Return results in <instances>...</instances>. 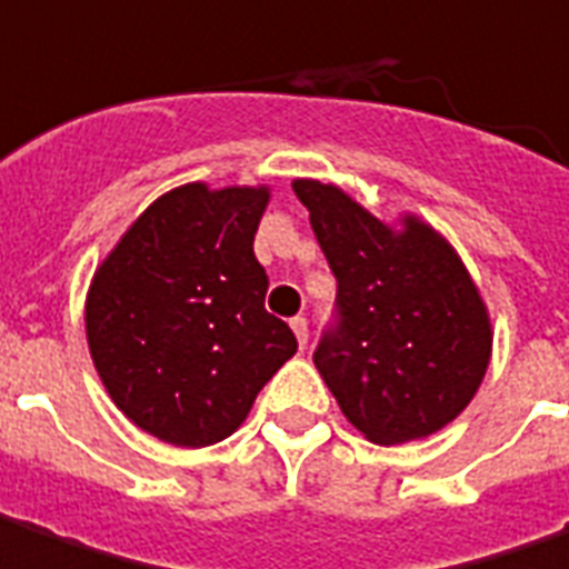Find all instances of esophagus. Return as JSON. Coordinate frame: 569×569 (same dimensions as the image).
I'll use <instances>...</instances> for the list:
<instances>
[{
    "instance_id": "esophagus-1",
    "label": "esophagus",
    "mask_w": 569,
    "mask_h": 569,
    "mask_svg": "<svg viewBox=\"0 0 569 569\" xmlns=\"http://www.w3.org/2000/svg\"><path fill=\"white\" fill-rule=\"evenodd\" d=\"M291 328H293V335H297V343L300 347H307V340H309V325L303 316H297V319H291Z\"/></svg>"
}]
</instances>
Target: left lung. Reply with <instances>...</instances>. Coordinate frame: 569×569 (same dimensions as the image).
<instances>
[{
    "label": "left lung",
    "instance_id": "8db88e82",
    "mask_svg": "<svg viewBox=\"0 0 569 569\" xmlns=\"http://www.w3.org/2000/svg\"><path fill=\"white\" fill-rule=\"evenodd\" d=\"M337 278L340 322L312 356L366 440H425L468 409L492 359L483 293L446 234L378 219L335 182L293 179Z\"/></svg>",
    "mask_w": 569,
    "mask_h": 569
}]
</instances>
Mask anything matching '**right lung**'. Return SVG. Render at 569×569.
Listing matches in <instances>:
<instances>
[{"label": "right lung", "instance_id": "1", "mask_svg": "<svg viewBox=\"0 0 569 569\" xmlns=\"http://www.w3.org/2000/svg\"><path fill=\"white\" fill-rule=\"evenodd\" d=\"M269 186L186 182L148 203L98 262L86 340L113 406L144 433L201 449L232 437L297 352L262 300L253 234Z\"/></svg>", "mask_w": 569, "mask_h": 569}]
</instances>
